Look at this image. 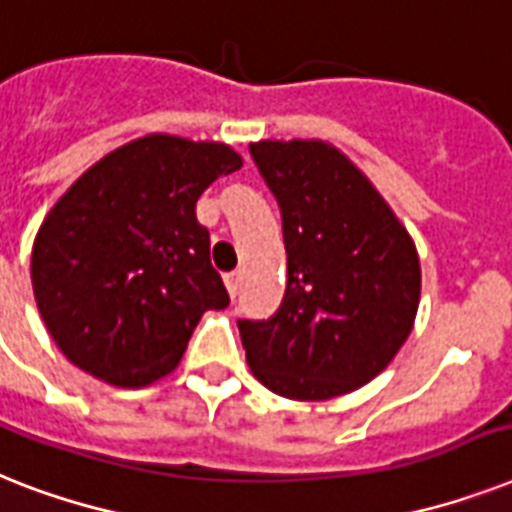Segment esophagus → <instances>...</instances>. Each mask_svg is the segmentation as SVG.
I'll return each mask as SVG.
<instances>
[{"label": "esophagus", "mask_w": 512, "mask_h": 512, "mask_svg": "<svg viewBox=\"0 0 512 512\" xmlns=\"http://www.w3.org/2000/svg\"><path fill=\"white\" fill-rule=\"evenodd\" d=\"M239 284H242V273H239V270H231V273H226V289L231 297H236V294H239Z\"/></svg>", "instance_id": "1"}]
</instances>
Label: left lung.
I'll use <instances>...</instances> for the list:
<instances>
[{"label":"left lung","mask_w":512,"mask_h":512,"mask_svg":"<svg viewBox=\"0 0 512 512\" xmlns=\"http://www.w3.org/2000/svg\"><path fill=\"white\" fill-rule=\"evenodd\" d=\"M273 191L286 292L268 321H239L260 384L289 400H331L384 371L413 331L418 252L363 170L318 139L249 144Z\"/></svg>","instance_id":"obj_1"}]
</instances>
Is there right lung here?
I'll return each instance as SVG.
<instances>
[{"label":"right lung","instance_id":"obj_1","mask_svg":"<svg viewBox=\"0 0 512 512\" xmlns=\"http://www.w3.org/2000/svg\"><path fill=\"white\" fill-rule=\"evenodd\" d=\"M242 157L218 141L149 134L91 165L41 223L33 297L70 363L112 386L168 376L228 292L197 199Z\"/></svg>","mask_w":512,"mask_h":512}]
</instances>
